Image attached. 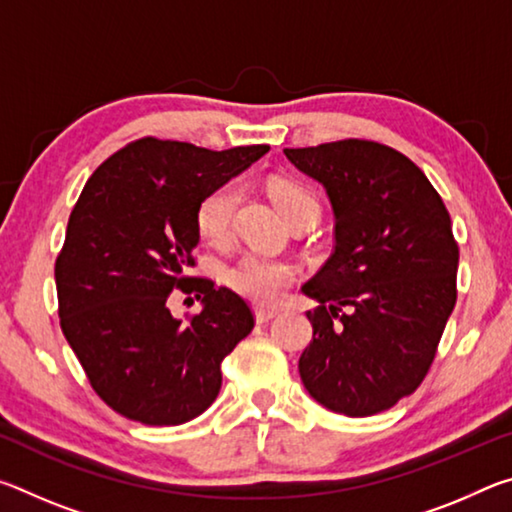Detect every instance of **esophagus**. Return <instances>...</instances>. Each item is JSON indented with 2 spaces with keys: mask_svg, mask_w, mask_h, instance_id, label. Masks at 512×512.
<instances>
[{
  "mask_svg": "<svg viewBox=\"0 0 512 512\" xmlns=\"http://www.w3.org/2000/svg\"><path fill=\"white\" fill-rule=\"evenodd\" d=\"M277 316V311H273V309H264V307H257L255 309V320L259 325H264V323H268V320H273Z\"/></svg>",
  "mask_w": 512,
  "mask_h": 512,
  "instance_id": "obj_1",
  "label": "esophagus"
}]
</instances>
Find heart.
<instances>
[{
  "instance_id": "b5f03b06",
  "label": "heart",
  "mask_w": 512,
  "mask_h": 512,
  "mask_svg": "<svg viewBox=\"0 0 512 512\" xmlns=\"http://www.w3.org/2000/svg\"><path fill=\"white\" fill-rule=\"evenodd\" d=\"M268 194H271L275 207L289 223L305 214H320L318 198L296 180L275 178L268 183ZM239 201L241 189L235 183L219 185L201 198V203L196 207V230L207 244H228ZM293 280H296L293 266L257 253L244 255L228 271V282L232 284V289H237L248 300L259 302V305H275L277 300H282Z\"/></svg>"
}]
</instances>
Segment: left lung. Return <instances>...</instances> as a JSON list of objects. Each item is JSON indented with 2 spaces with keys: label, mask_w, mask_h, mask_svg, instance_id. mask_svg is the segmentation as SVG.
<instances>
[{
  "label": "left lung",
  "mask_w": 512,
  "mask_h": 512,
  "mask_svg": "<svg viewBox=\"0 0 512 512\" xmlns=\"http://www.w3.org/2000/svg\"><path fill=\"white\" fill-rule=\"evenodd\" d=\"M325 187L334 253L302 287L318 300L298 363L325 409L366 418L422 384L456 305L458 244L443 198L391 146L339 140L284 149Z\"/></svg>",
  "instance_id": "left-lung-1"
}]
</instances>
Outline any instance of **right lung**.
<instances>
[{
    "label": "right lung",
    "instance_id": "right-lung-1",
    "mask_svg": "<svg viewBox=\"0 0 512 512\" xmlns=\"http://www.w3.org/2000/svg\"><path fill=\"white\" fill-rule=\"evenodd\" d=\"M268 151H210L142 137L92 173L56 257L58 316L103 402L128 420L173 427L221 391V361L255 327L248 302L196 266V207ZM173 288L196 292L201 315L178 321Z\"/></svg>",
    "mask_w": 512,
    "mask_h": 512
}]
</instances>
